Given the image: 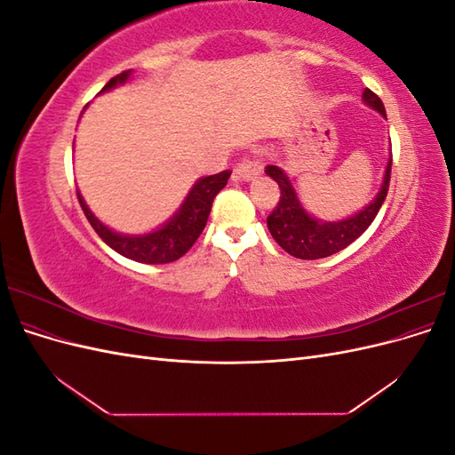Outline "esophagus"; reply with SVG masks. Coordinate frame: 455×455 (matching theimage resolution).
<instances>
[{
  "mask_svg": "<svg viewBox=\"0 0 455 455\" xmlns=\"http://www.w3.org/2000/svg\"><path fill=\"white\" fill-rule=\"evenodd\" d=\"M259 174V164L254 161H243L237 164L235 172H233V180H254V178Z\"/></svg>",
  "mask_w": 455,
  "mask_h": 455,
  "instance_id": "esophagus-1",
  "label": "esophagus"
}]
</instances>
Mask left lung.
<instances>
[{"mask_svg":"<svg viewBox=\"0 0 455 455\" xmlns=\"http://www.w3.org/2000/svg\"><path fill=\"white\" fill-rule=\"evenodd\" d=\"M363 102L368 108L376 109L383 117H387L379 96L370 89H364ZM391 161L393 159L389 156L381 186L374 199L363 206L361 211H356L347 218L334 220V222H326V220H319L309 214L296 194L291 176L279 169L277 164H267L266 174L271 176L281 188L279 204L267 216V228L271 237L279 243L283 251L299 259H319L343 251L355 239L363 235L379 212L385 197H387L391 180Z\"/></svg>","mask_w":455,"mask_h":455,"instance_id":"obj_1","label":"left lung"}]
</instances>
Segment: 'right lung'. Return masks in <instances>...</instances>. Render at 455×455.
Wrapping results in <instances>:
<instances>
[{"label":"right lung","instance_id":"1","mask_svg":"<svg viewBox=\"0 0 455 455\" xmlns=\"http://www.w3.org/2000/svg\"><path fill=\"white\" fill-rule=\"evenodd\" d=\"M131 76L132 72L127 70L112 77L100 92H108L119 85H125ZM229 174V171H224L220 174L199 178L188 191L180 209H178L167 222L154 231L140 233V235H127V233H119L112 228H108L102 220L94 216V212L89 209L79 191L77 199L91 226L99 233V237L108 246H112L116 252L129 259L140 261V264H169V261L182 258L191 246H194V243L197 241V237L206 226V220H209L212 201L220 191L226 188Z\"/></svg>","mask_w":455,"mask_h":455}]
</instances>
